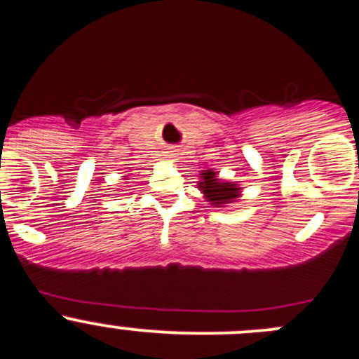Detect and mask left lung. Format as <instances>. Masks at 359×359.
<instances>
[{
    "label": "left lung",
    "instance_id": "left-lung-1",
    "mask_svg": "<svg viewBox=\"0 0 359 359\" xmlns=\"http://www.w3.org/2000/svg\"><path fill=\"white\" fill-rule=\"evenodd\" d=\"M203 182L199 183L201 190L206 194V199L211 204H227L233 203L238 196H240V189L231 183H222L218 182L217 174L213 170H203Z\"/></svg>",
    "mask_w": 359,
    "mask_h": 359
}]
</instances>
